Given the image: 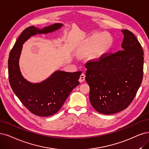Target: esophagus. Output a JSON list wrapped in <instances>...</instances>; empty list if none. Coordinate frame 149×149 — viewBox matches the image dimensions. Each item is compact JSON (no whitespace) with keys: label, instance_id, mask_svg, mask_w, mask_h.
I'll return each mask as SVG.
<instances>
[{"label":"esophagus","instance_id":"obj_1","mask_svg":"<svg viewBox=\"0 0 149 149\" xmlns=\"http://www.w3.org/2000/svg\"><path fill=\"white\" fill-rule=\"evenodd\" d=\"M85 79V75L84 74H81L80 76V79H79V81L80 82H83Z\"/></svg>","mask_w":149,"mask_h":149}]
</instances>
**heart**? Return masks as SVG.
I'll return each mask as SVG.
<instances>
[{"label": "heart", "instance_id": "b5f03b06", "mask_svg": "<svg viewBox=\"0 0 149 149\" xmlns=\"http://www.w3.org/2000/svg\"><path fill=\"white\" fill-rule=\"evenodd\" d=\"M113 43V38L109 33L93 34L86 38L80 53L85 55L90 53L91 59L97 61L108 53Z\"/></svg>", "mask_w": 149, "mask_h": 149}]
</instances>
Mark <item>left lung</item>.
I'll list each match as a JSON object with an SVG mask.
<instances>
[{
  "instance_id": "left-lung-1",
  "label": "left lung",
  "mask_w": 149,
  "mask_h": 149,
  "mask_svg": "<svg viewBox=\"0 0 149 149\" xmlns=\"http://www.w3.org/2000/svg\"><path fill=\"white\" fill-rule=\"evenodd\" d=\"M122 49L85 64L90 101L98 112L111 115L122 111L133 101L142 80L144 53L133 33L121 31Z\"/></svg>"
}]
</instances>
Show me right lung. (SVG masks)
Masks as SVG:
<instances>
[{
  "label": "right lung",
  "mask_w": 149,
  "mask_h": 149,
  "mask_svg": "<svg viewBox=\"0 0 149 149\" xmlns=\"http://www.w3.org/2000/svg\"><path fill=\"white\" fill-rule=\"evenodd\" d=\"M63 26L55 23L42 29L32 26L22 32L10 52L8 58V78L16 96L29 111L38 116L48 117L59 111L70 92L79 85L81 71L67 72L56 70L40 83H32L24 78L19 69V60L23 45L37 34H46Z\"/></svg>",
  "instance_id": "right-lung-1"
}]
</instances>
